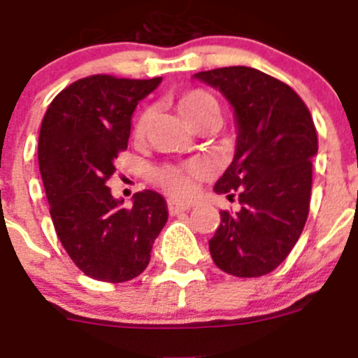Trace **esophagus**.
<instances>
[{
	"label": "esophagus",
	"instance_id": "esophagus-1",
	"mask_svg": "<svg viewBox=\"0 0 358 358\" xmlns=\"http://www.w3.org/2000/svg\"><path fill=\"white\" fill-rule=\"evenodd\" d=\"M189 208H191V205H189V203H176V201L167 203V210H169V214L171 215L182 214V212H187Z\"/></svg>",
	"mask_w": 358,
	"mask_h": 358
}]
</instances>
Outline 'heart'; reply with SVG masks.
<instances>
[{"label": "heart", "mask_w": 358, "mask_h": 358, "mask_svg": "<svg viewBox=\"0 0 358 358\" xmlns=\"http://www.w3.org/2000/svg\"><path fill=\"white\" fill-rule=\"evenodd\" d=\"M176 108L180 115L185 119L187 123L194 127L201 119H217L219 117V103L210 92L203 89H191L178 96L176 99ZM151 121V112L144 110L135 121L134 135L137 139H143L146 135L148 127ZM208 175V166L201 160H192V162L182 164V166H164L159 167L153 173L155 182L162 187L164 191L169 192L178 198L191 196L196 189V180Z\"/></svg>", "instance_id": "heart-1"}]
</instances>
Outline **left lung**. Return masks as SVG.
<instances>
[{"instance_id":"obj_1","label":"left lung","mask_w":358,"mask_h":358,"mask_svg":"<svg viewBox=\"0 0 358 358\" xmlns=\"http://www.w3.org/2000/svg\"><path fill=\"white\" fill-rule=\"evenodd\" d=\"M194 78L219 89L237 121L235 157L214 191L241 210H221L208 241L215 266L239 278L271 273L287 259L307 223L317 134L303 99L287 83L246 66L201 71Z\"/></svg>"}]
</instances>
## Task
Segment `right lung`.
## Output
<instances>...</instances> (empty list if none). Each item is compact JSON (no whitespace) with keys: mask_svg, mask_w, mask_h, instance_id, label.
<instances>
[{"mask_svg":"<svg viewBox=\"0 0 358 358\" xmlns=\"http://www.w3.org/2000/svg\"><path fill=\"white\" fill-rule=\"evenodd\" d=\"M160 82L80 78L55 96L41 124L38 169L55 231L71 260L99 282L139 276L167 221L159 192H135L124 208L107 187L115 159L128 148L137 103Z\"/></svg>","mask_w":358,"mask_h":358,"instance_id":"right-lung-1","label":"right lung"}]
</instances>
